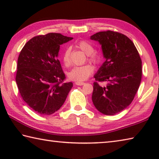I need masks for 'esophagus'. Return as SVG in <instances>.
<instances>
[{
  "label": "esophagus",
  "instance_id": "1",
  "mask_svg": "<svg viewBox=\"0 0 159 159\" xmlns=\"http://www.w3.org/2000/svg\"><path fill=\"white\" fill-rule=\"evenodd\" d=\"M75 84H76V85H85V83H83V82H76Z\"/></svg>",
  "mask_w": 159,
  "mask_h": 159
}]
</instances>
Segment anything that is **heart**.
<instances>
[{
	"instance_id": "heart-1",
	"label": "heart",
	"mask_w": 159,
	"mask_h": 159,
	"mask_svg": "<svg viewBox=\"0 0 159 159\" xmlns=\"http://www.w3.org/2000/svg\"><path fill=\"white\" fill-rule=\"evenodd\" d=\"M76 46L88 55V59L92 62L98 64L102 60L101 55L94 52L95 48L90 43L86 41H80L76 44ZM70 53L71 49L66 48L62 55V61L65 66H69L70 64ZM94 71V67L90 64H86L83 66H76L72 68L67 74L68 78L71 80L81 82L85 80Z\"/></svg>"
}]
</instances>
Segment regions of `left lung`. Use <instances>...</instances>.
<instances>
[{"instance_id":"obj_1","label":"left lung","mask_w":159,"mask_h":159,"mask_svg":"<svg viewBox=\"0 0 159 159\" xmlns=\"http://www.w3.org/2000/svg\"><path fill=\"white\" fill-rule=\"evenodd\" d=\"M90 39L100 44L105 59L94 78L106 85L93 83V104L102 114L115 115L130 105L138 92L142 60L131 40L118 32H98Z\"/></svg>"}]
</instances>
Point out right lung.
<instances>
[{
    "label": "right lung",
    "mask_w": 159,
    "mask_h": 159,
    "mask_svg": "<svg viewBox=\"0 0 159 159\" xmlns=\"http://www.w3.org/2000/svg\"><path fill=\"white\" fill-rule=\"evenodd\" d=\"M73 39L57 33L32 38L20 52L16 83L21 98L41 115H51L63 105L73 83L58 60L60 45Z\"/></svg>",
    "instance_id": "add662e5"
}]
</instances>
